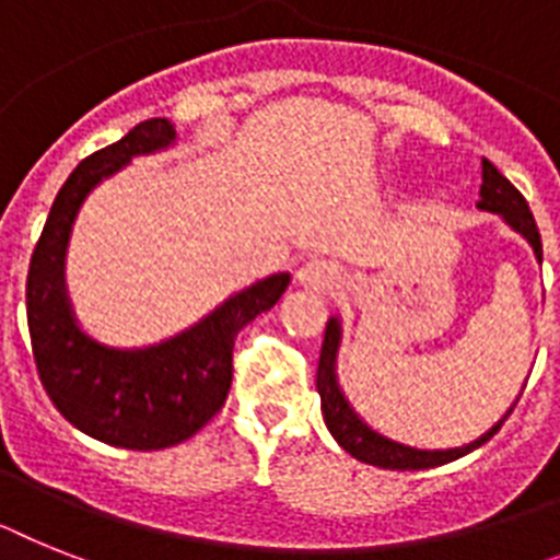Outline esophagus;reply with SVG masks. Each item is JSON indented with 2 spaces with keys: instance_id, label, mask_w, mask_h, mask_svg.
Masks as SVG:
<instances>
[{
  "instance_id": "obj_1",
  "label": "esophagus",
  "mask_w": 560,
  "mask_h": 560,
  "mask_svg": "<svg viewBox=\"0 0 560 560\" xmlns=\"http://www.w3.org/2000/svg\"><path fill=\"white\" fill-rule=\"evenodd\" d=\"M295 281L310 290H332L338 288V281H341V270H338L336 261H327V258L316 256L307 258V261L299 267Z\"/></svg>"
}]
</instances>
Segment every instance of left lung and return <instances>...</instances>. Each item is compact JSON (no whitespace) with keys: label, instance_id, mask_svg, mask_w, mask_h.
Returning <instances> with one entry per match:
<instances>
[{"label":"left lung","instance_id":"left-lung-1","mask_svg":"<svg viewBox=\"0 0 560 560\" xmlns=\"http://www.w3.org/2000/svg\"><path fill=\"white\" fill-rule=\"evenodd\" d=\"M478 210L483 213L501 215L506 224H510L518 236L527 238V244L533 247L535 258L541 261V233H538V224H535L533 213H529L527 199L521 196L515 187L510 185V178H504L498 173V167L492 162L483 159L481 162V201H478ZM338 347H341V322L338 316H332L327 322V330H324V345H322V359H318V373H316V389L322 396V416L327 430L332 432V439L338 441V447H345L352 458H359L364 464H373V467L382 469H430L441 467V464H450L462 455L472 453L481 444L495 435L501 430L506 418H510L512 407L518 404V398L512 401L510 410L504 412V418H498L490 430L483 432L481 439L469 441L464 447H450V450H418L410 444H401L396 439H387L384 432L373 430V427L352 410V404L347 401L345 389L338 384L336 373V359Z\"/></svg>","mask_w":560,"mask_h":560}]
</instances>
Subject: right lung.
I'll use <instances>...</instances> for the list:
<instances>
[{"label": "right lung", "mask_w": 560, "mask_h": 560, "mask_svg": "<svg viewBox=\"0 0 560 560\" xmlns=\"http://www.w3.org/2000/svg\"><path fill=\"white\" fill-rule=\"evenodd\" d=\"M176 144L167 119H148L79 162L42 230L27 270V330L42 387L70 424L125 450L182 444L222 410L233 382V338L288 290L290 272H272L224 299L213 313L150 347H107L79 327L65 284V256L79 208L130 159Z\"/></svg>", "instance_id": "1"}]
</instances>
